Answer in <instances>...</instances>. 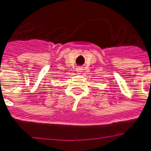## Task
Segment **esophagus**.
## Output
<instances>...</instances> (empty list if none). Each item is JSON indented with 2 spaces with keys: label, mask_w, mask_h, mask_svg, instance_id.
Returning <instances> with one entry per match:
<instances>
[{
  "label": "esophagus",
  "mask_w": 151,
  "mask_h": 151,
  "mask_svg": "<svg viewBox=\"0 0 151 151\" xmlns=\"http://www.w3.org/2000/svg\"><path fill=\"white\" fill-rule=\"evenodd\" d=\"M82 70H83V69H82V68H80V67H78V68H76V72H78V73H81Z\"/></svg>",
  "instance_id": "1"
}]
</instances>
